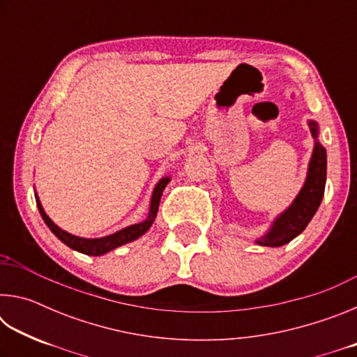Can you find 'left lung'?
Wrapping results in <instances>:
<instances>
[{
	"label": "left lung",
	"mask_w": 357,
	"mask_h": 357,
	"mask_svg": "<svg viewBox=\"0 0 357 357\" xmlns=\"http://www.w3.org/2000/svg\"><path fill=\"white\" fill-rule=\"evenodd\" d=\"M313 137L317 138L318 129L317 123L310 121L309 123ZM324 185H326V149L315 143V149H313V155L309 165V174H307L305 184L299 192L298 198L289 206L285 213H283L279 219L275 220L274 227L271 231L258 239L257 243L259 245H269V247H280L283 244L289 243L298 234L304 231L305 227L309 225L312 217L315 215L317 209L321 204L323 195H324Z\"/></svg>",
	"instance_id": "obj_1"
}]
</instances>
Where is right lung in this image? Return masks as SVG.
I'll use <instances>...</instances> for the list:
<instances>
[{
  "label": "right lung",
  "instance_id": "obj_1",
  "mask_svg": "<svg viewBox=\"0 0 357 357\" xmlns=\"http://www.w3.org/2000/svg\"><path fill=\"white\" fill-rule=\"evenodd\" d=\"M168 181H170V179L164 178L159 184L155 185L154 193H153V200H151L149 215H148L146 220L142 222V223H135V225H130V227L124 228V229H121V231L114 233V234H110V236H107V238H99V239H83V238L72 236V234L63 231L61 228L56 227L55 223H53L50 219H48V215L45 214V211L42 209V206H40L39 198H36V203H38V208H39V213L42 215V219H44V222L47 223V227L52 229V233L55 234V236L59 241H63V243L68 245V247H70V249L84 253V255L99 257V255H104V253L110 252L113 249H116V247H119V245L128 244V243H130V241L140 238L143 233L148 231L149 227L153 225V222L155 219L157 209H159L162 192H164L165 185L168 184Z\"/></svg>",
  "mask_w": 357,
  "mask_h": 357
}]
</instances>
